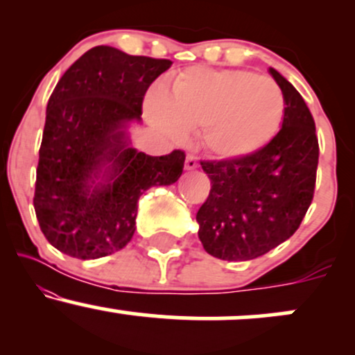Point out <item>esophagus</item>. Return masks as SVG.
<instances>
[{
  "label": "esophagus",
  "mask_w": 355,
  "mask_h": 355,
  "mask_svg": "<svg viewBox=\"0 0 355 355\" xmlns=\"http://www.w3.org/2000/svg\"><path fill=\"white\" fill-rule=\"evenodd\" d=\"M198 166V160L193 157V155H189L185 158V170H195Z\"/></svg>",
  "instance_id": "obj_1"
}]
</instances>
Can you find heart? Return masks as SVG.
I'll list each match as a JSON object with an SVG mask.
<instances>
[{
    "label": "heart",
    "mask_w": 355,
    "mask_h": 355,
    "mask_svg": "<svg viewBox=\"0 0 355 355\" xmlns=\"http://www.w3.org/2000/svg\"><path fill=\"white\" fill-rule=\"evenodd\" d=\"M285 100L274 80L250 71L193 67L172 81L170 95L155 89L146 115L173 140L200 130L203 148L220 160H242L270 144L284 120Z\"/></svg>",
    "instance_id": "b5f03b06"
}]
</instances>
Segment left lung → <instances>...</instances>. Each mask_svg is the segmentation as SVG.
Here are the masks:
<instances>
[{
    "label": "left lung",
    "mask_w": 355,
    "mask_h": 355,
    "mask_svg": "<svg viewBox=\"0 0 355 355\" xmlns=\"http://www.w3.org/2000/svg\"><path fill=\"white\" fill-rule=\"evenodd\" d=\"M268 71L285 100L280 132L252 157L202 162L211 189L197 214L198 239L229 262L257 259L291 239L315 189L319 141L311 110L292 83Z\"/></svg>",
    "instance_id": "obj_1"
}]
</instances>
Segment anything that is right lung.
I'll list each match as a JSON object with an SVG mask.
<instances>
[{
  "mask_svg": "<svg viewBox=\"0 0 355 355\" xmlns=\"http://www.w3.org/2000/svg\"><path fill=\"white\" fill-rule=\"evenodd\" d=\"M170 60L95 46L64 71L46 107L33 205L53 247L89 260L121 250L135 234L138 198L172 185L185 153L150 157L128 128L141 121L150 85Z\"/></svg>",
  "mask_w": 355,
  "mask_h": 355,
  "instance_id": "obj_1",
  "label": "right lung"
}]
</instances>
